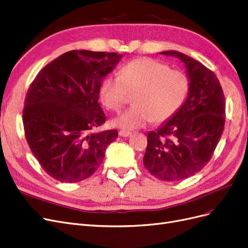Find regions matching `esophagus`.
<instances>
[{"instance_id": "esophagus-1", "label": "esophagus", "mask_w": 248, "mask_h": 248, "mask_svg": "<svg viewBox=\"0 0 248 248\" xmlns=\"http://www.w3.org/2000/svg\"><path fill=\"white\" fill-rule=\"evenodd\" d=\"M132 133L130 131H125V130H120L119 131V135L122 136V138H128V136H130Z\"/></svg>"}]
</instances>
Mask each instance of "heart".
Segmentation results:
<instances>
[{"label":"heart","instance_id":"heart-1","mask_svg":"<svg viewBox=\"0 0 248 248\" xmlns=\"http://www.w3.org/2000/svg\"><path fill=\"white\" fill-rule=\"evenodd\" d=\"M189 90L190 81L184 72L142 57L126 63L121 77H107L101 83L100 97L108 109L119 110L129 100V93L136 92L135 106L113 120L118 127L134 130L154 120L160 123L171 119L184 106Z\"/></svg>","mask_w":248,"mask_h":248}]
</instances>
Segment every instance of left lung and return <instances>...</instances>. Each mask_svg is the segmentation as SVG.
Listing matches in <instances>:
<instances>
[{"instance_id":"obj_1","label":"left lung","mask_w":248,"mask_h":248,"mask_svg":"<svg viewBox=\"0 0 248 248\" xmlns=\"http://www.w3.org/2000/svg\"><path fill=\"white\" fill-rule=\"evenodd\" d=\"M160 54L184 63L190 90L181 109L148 133L143 165L161 181H182L199 172L215 152L224 131L225 96L217 76L200 62L173 50Z\"/></svg>"}]
</instances>
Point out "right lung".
<instances>
[{"label": "right lung", "instance_id": "add662e5", "mask_svg": "<svg viewBox=\"0 0 248 248\" xmlns=\"http://www.w3.org/2000/svg\"><path fill=\"white\" fill-rule=\"evenodd\" d=\"M123 54L69 51L43 67L23 108L25 139L43 169L62 183L88 178L100 166L117 130L92 132L106 122L101 83Z\"/></svg>", "mask_w": 248, "mask_h": 248}]
</instances>
